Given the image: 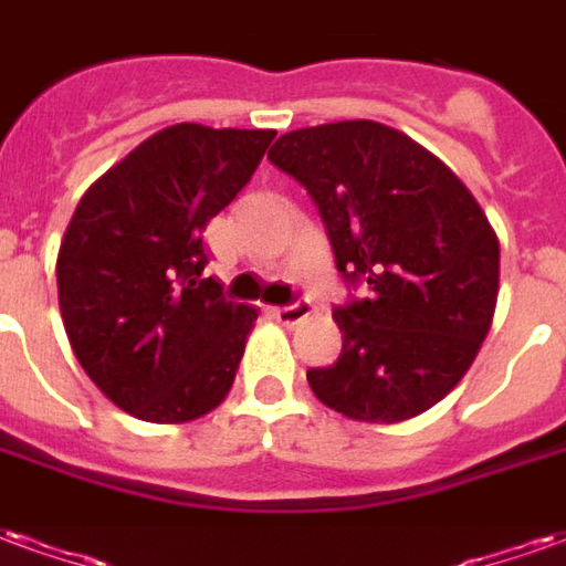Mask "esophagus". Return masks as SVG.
Listing matches in <instances>:
<instances>
[{
  "mask_svg": "<svg viewBox=\"0 0 566 566\" xmlns=\"http://www.w3.org/2000/svg\"><path fill=\"white\" fill-rule=\"evenodd\" d=\"M271 313H274V319H277V323L295 325L311 316V301L298 298V301H292V304H280V307H271Z\"/></svg>",
  "mask_w": 566,
  "mask_h": 566,
  "instance_id": "34e87169",
  "label": "esophagus"
}]
</instances>
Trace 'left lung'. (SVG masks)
<instances>
[{"label":"left lung","instance_id":"8db88e82","mask_svg":"<svg viewBox=\"0 0 566 566\" xmlns=\"http://www.w3.org/2000/svg\"><path fill=\"white\" fill-rule=\"evenodd\" d=\"M268 159L319 208L349 289L334 307L340 356L307 370L313 395L358 422L424 413L468 374L497 304L501 247L476 198L374 119L286 132Z\"/></svg>","mask_w":566,"mask_h":566}]
</instances>
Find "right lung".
Segmentation results:
<instances>
[{
	"mask_svg": "<svg viewBox=\"0 0 566 566\" xmlns=\"http://www.w3.org/2000/svg\"><path fill=\"white\" fill-rule=\"evenodd\" d=\"M274 129L180 123L86 189L56 259L60 313L86 377L144 422H187L232 389L259 311L205 277L201 234Z\"/></svg>",
	"mask_w": 566,
	"mask_h": 566,
	"instance_id": "add662e5",
	"label": "right lung"
}]
</instances>
